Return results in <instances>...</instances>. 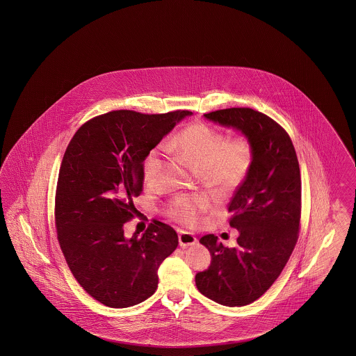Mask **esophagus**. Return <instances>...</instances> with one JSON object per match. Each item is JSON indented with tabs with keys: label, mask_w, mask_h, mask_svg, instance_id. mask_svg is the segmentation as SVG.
Masks as SVG:
<instances>
[{
	"label": "esophagus",
	"mask_w": 356,
	"mask_h": 356,
	"mask_svg": "<svg viewBox=\"0 0 356 356\" xmlns=\"http://www.w3.org/2000/svg\"><path fill=\"white\" fill-rule=\"evenodd\" d=\"M179 243H180V247L181 248H188L191 245L197 244V237L194 236L193 234L191 232H186V231H181L179 234Z\"/></svg>",
	"instance_id": "34e87169"
}]
</instances>
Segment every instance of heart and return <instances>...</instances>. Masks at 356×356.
Listing matches in <instances>:
<instances>
[{
    "instance_id": "b5f03b06",
    "label": "heart",
    "mask_w": 356,
    "mask_h": 356,
    "mask_svg": "<svg viewBox=\"0 0 356 356\" xmlns=\"http://www.w3.org/2000/svg\"><path fill=\"white\" fill-rule=\"evenodd\" d=\"M167 147L204 172L209 184L222 193H229L244 183L253 163V149L245 137L227 140L223 133L202 122L188 125L168 142ZM159 167L161 151L154 149L143 164L147 183L154 181ZM206 207L205 197H181L170 205L168 213L180 223L194 225Z\"/></svg>"
}]
</instances>
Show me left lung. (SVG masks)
I'll return each mask as SVG.
<instances>
[{
  "mask_svg": "<svg viewBox=\"0 0 356 356\" xmlns=\"http://www.w3.org/2000/svg\"><path fill=\"white\" fill-rule=\"evenodd\" d=\"M204 116L241 133L252 145L253 163L228 205L229 225L238 231L237 245L227 248L216 235L201 237L211 264L195 274V286L218 304L243 307L269 290L295 248L302 210L300 168L291 138L269 116L252 108H227Z\"/></svg>",
  "mask_w": 356,
  "mask_h": 356,
  "instance_id": "left-lung-1",
  "label": "left lung"
}]
</instances>
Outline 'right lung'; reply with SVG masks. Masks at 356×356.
<instances>
[{
	"label": "right lung",
	"mask_w": 356,
	"mask_h": 356,
	"mask_svg": "<svg viewBox=\"0 0 356 356\" xmlns=\"http://www.w3.org/2000/svg\"><path fill=\"white\" fill-rule=\"evenodd\" d=\"M189 111L143 115L112 111L87 121L65 151L56 191V227L67 266L83 290L111 308L149 299L158 269L177 248L172 227L154 220L145 234L124 235L137 216L147 154Z\"/></svg>",
	"instance_id": "1"
}]
</instances>
